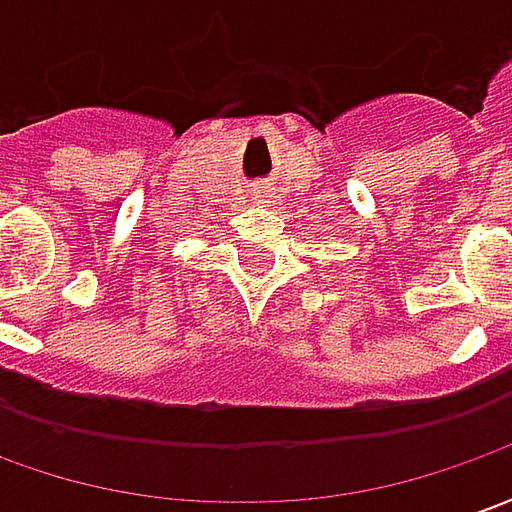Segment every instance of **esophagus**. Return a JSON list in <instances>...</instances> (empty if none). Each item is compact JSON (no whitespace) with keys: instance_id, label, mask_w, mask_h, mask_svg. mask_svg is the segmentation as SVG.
I'll return each mask as SVG.
<instances>
[{"instance_id":"obj_1","label":"esophagus","mask_w":512,"mask_h":512,"mask_svg":"<svg viewBox=\"0 0 512 512\" xmlns=\"http://www.w3.org/2000/svg\"><path fill=\"white\" fill-rule=\"evenodd\" d=\"M252 201L266 206V203H272V192H269V189H263V186H257L255 192H252Z\"/></svg>"}]
</instances>
